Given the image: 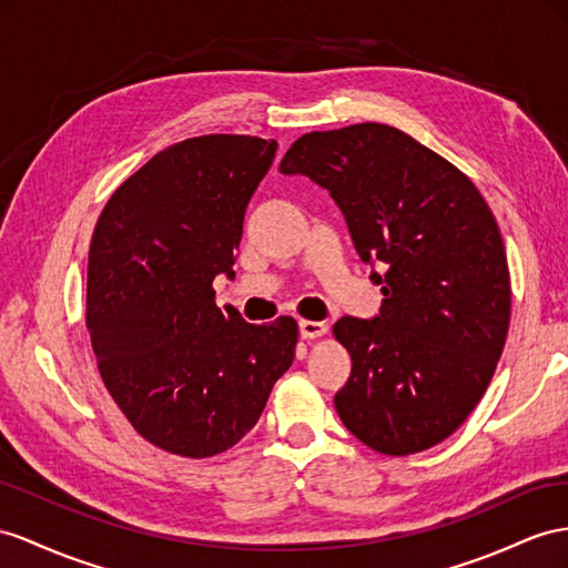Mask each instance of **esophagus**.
<instances>
[{
	"mask_svg": "<svg viewBox=\"0 0 568 568\" xmlns=\"http://www.w3.org/2000/svg\"><path fill=\"white\" fill-rule=\"evenodd\" d=\"M300 326V336L304 341H314V338H322L326 333V324L322 322H307V318H302V322L297 324Z\"/></svg>",
	"mask_w": 568,
	"mask_h": 568,
	"instance_id": "esophagus-1",
	"label": "esophagus"
}]
</instances>
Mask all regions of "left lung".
I'll return each instance as SVG.
<instances>
[{
	"label": "left lung",
	"instance_id": "1",
	"mask_svg": "<svg viewBox=\"0 0 568 568\" xmlns=\"http://www.w3.org/2000/svg\"><path fill=\"white\" fill-rule=\"evenodd\" d=\"M281 172L324 186L359 258L384 271H372L379 316L333 326L353 357L336 394L343 425L386 456L444 442L485 396L511 318L504 240L487 201L448 160L376 122L300 136Z\"/></svg>",
	"mask_w": 568,
	"mask_h": 568
}]
</instances>
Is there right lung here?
<instances>
[{
	"instance_id": "add662e5",
	"label": "right lung",
	"mask_w": 568,
	"mask_h": 568,
	"mask_svg": "<svg viewBox=\"0 0 568 568\" xmlns=\"http://www.w3.org/2000/svg\"><path fill=\"white\" fill-rule=\"evenodd\" d=\"M273 139L209 134L155 153L118 186L89 252L85 326L100 376L153 446L209 458L235 446L295 359L297 322L246 324L215 307L235 275L246 203Z\"/></svg>"
}]
</instances>
